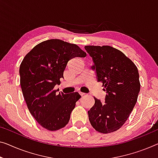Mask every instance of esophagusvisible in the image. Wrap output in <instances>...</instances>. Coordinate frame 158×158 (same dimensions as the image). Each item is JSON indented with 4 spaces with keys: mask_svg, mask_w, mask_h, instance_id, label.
Segmentation results:
<instances>
[{
    "mask_svg": "<svg viewBox=\"0 0 158 158\" xmlns=\"http://www.w3.org/2000/svg\"><path fill=\"white\" fill-rule=\"evenodd\" d=\"M79 94H80V95H81V96H84V95H85V93H83V92H81V91H79Z\"/></svg>",
    "mask_w": 158,
    "mask_h": 158,
    "instance_id": "obj_1",
    "label": "esophagus"
}]
</instances>
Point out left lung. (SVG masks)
<instances>
[{
    "instance_id": "1",
    "label": "left lung",
    "mask_w": 158,
    "mask_h": 158,
    "mask_svg": "<svg viewBox=\"0 0 158 158\" xmlns=\"http://www.w3.org/2000/svg\"><path fill=\"white\" fill-rule=\"evenodd\" d=\"M92 57L96 79L106 91L105 102L94 97L88 111L89 121L96 131L109 133L121 128L137 102L140 84L138 68L118 49L110 46H85Z\"/></svg>"
}]
</instances>
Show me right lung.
<instances>
[{"label":"right lung","mask_w":158,"mask_h":158,"mask_svg":"<svg viewBox=\"0 0 158 158\" xmlns=\"http://www.w3.org/2000/svg\"><path fill=\"white\" fill-rule=\"evenodd\" d=\"M86 56L77 44L52 39L37 44L23 59L19 70L23 96L30 114L47 130L57 131L69 123L81 96L58 94L55 86L71 59Z\"/></svg>","instance_id":"1"}]
</instances>
